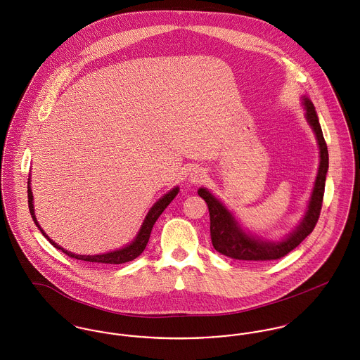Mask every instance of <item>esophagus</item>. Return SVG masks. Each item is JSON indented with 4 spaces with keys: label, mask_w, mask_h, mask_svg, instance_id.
<instances>
[{
    "label": "esophagus",
    "mask_w": 360,
    "mask_h": 360,
    "mask_svg": "<svg viewBox=\"0 0 360 360\" xmlns=\"http://www.w3.org/2000/svg\"><path fill=\"white\" fill-rule=\"evenodd\" d=\"M206 179V172L202 167H195L188 173V180L191 184H200Z\"/></svg>",
    "instance_id": "34e87169"
}]
</instances>
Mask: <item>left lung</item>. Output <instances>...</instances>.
<instances>
[{
    "mask_svg": "<svg viewBox=\"0 0 360 360\" xmlns=\"http://www.w3.org/2000/svg\"><path fill=\"white\" fill-rule=\"evenodd\" d=\"M302 105L305 108V117L308 120L309 126L311 127L316 136L320 154L317 176L304 217L301 219L300 224L284 238L278 241L264 240L251 234L250 231H245L226 205L220 200H217L207 188L201 187L198 190V195L205 200L209 209L212 244L213 248L221 255L251 262L280 259L285 257L294 248H297L313 231L319 220L320 209L323 204L326 174L328 170V151L319 123L317 113L314 110V105L305 96L302 97Z\"/></svg>",
    "mask_w": 360,
    "mask_h": 360,
    "instance_id": "8db88e82",
    "label": "left lung"
}]
</instances>
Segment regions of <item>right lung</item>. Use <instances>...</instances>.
Listing matches in <instances>:
<instances>
[{
    "instance_id": "right-lung-1",
    "label": "right lung",
    "mask_w": 360,
    "mask_h": 360,
    "mask_svg": "<svg viewBox=\"0 0 360 360\" xmlns=\"http://www.w3.org/2000/svg\"><path fill=\"white\" fill-rule=\"evenodd\" d=\"M179 187H174L172 188L169 193H166L163 197H160L156 202H155L153 207L150 209V212L147 213L137 236L134 237V240L127 244L126 247H122L119 250H115V251H110V252H105V254H100V255H77V254H73V252H69L66 250H63L62 247H59L55 241H52L51 238L46 234V231L41 229V226L39 224L37 219H36V214H34V204H33V193H32V187H30V177H29V181H27V198H29V210H30V214L36 223V226L39 227V230L41 231V234L51 243L52 245L56 248V250H60L63 254H66L68 257H75V259H79V260H84V262H93V263H109V264H120V263H126V262H130L133 259H136L137 257H140L143 254V251L146 250L147 244H148V240H150V236H151V230L154 227L155 221L158 220V217L162 214V212L167 207V205L174 200V197L179 194Z\"/></svg>"
}]
</instances>
